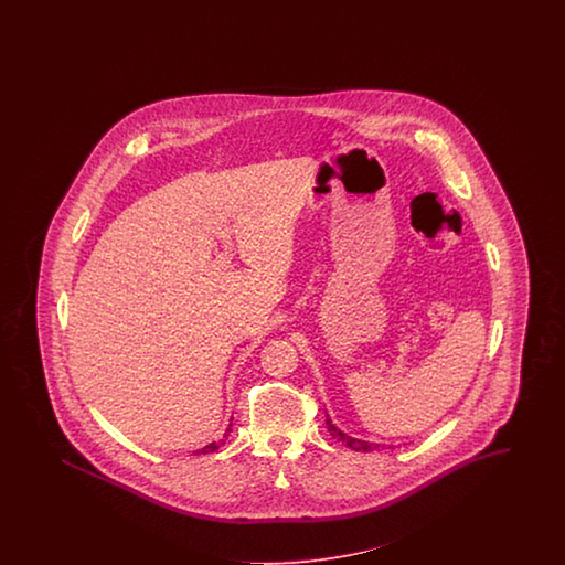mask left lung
I'll use <instances>...</instances> for the list:
<instances>
[{
	"mask_svg": "<svg viewBox=\"0 0 565 565\" xmlns=\"http://www.w3.org/2000/svg\"><path fill=\"white\" fill-rule=\"evenodd\" d=\"M326 423L327 428H329V433H331V437H333V439H338V441H342L345 447H350V449H354V451H376V449H379V444L362 441V439H356V437H350V435H345L342 428H338L335 425H333V423H331L329 414H326Z\"/></svg>",
	"mask_w": 565,
	"mask_h": 565,
	"instance_id": "obj_1",
	"label": "left lung"
}]
</instances>
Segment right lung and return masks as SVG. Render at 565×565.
I'll return each instance as SVG.
<instances>
[{"label": "right lung", "instance_id": "1", "mask_svg": "<svg viewBox=\"0 0 565 565\" xmlns=\"http://www.w3.org/2000/svg\"><path fill=\"white\" fill-rule=\"evenodd\" d=\"M230 433H232V423H230L227 428H225V435H223L222 444L227 439V437H230ZM215 449H220V444H215V441H213V444H209L205 445V447H201V449H196L194 454H211V451H215Z\"/></svg>", "mask_w": 565, "mask_h": 565}]
</instances>
